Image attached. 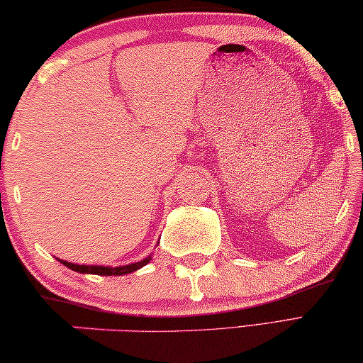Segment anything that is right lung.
<instances>
[{"instance_id":"right-lung-1","label":"right lung","mask_w":363,"mask_h":363,"mask_svg":"<svg viewBox=\"0 0 363 363\" xmlns=\"http://www.w3.org/2000/svg\"><path fill=\"white\" fill-rule=\"evenodd\" d=\"M60 261V259H58ZM151 261V256H148L143 261L130 264V266H122V267H104V266H78V264L73 262H67V261H60L63 266H67L68 269L74 270V272L79 274H96V275H125V274H132L135 270L142 269L143 266Z\"/></svg>"}]
</instances>
